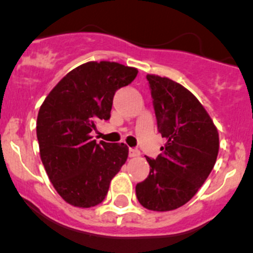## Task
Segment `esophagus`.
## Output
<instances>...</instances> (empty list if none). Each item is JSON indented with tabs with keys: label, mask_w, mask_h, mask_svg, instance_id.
<instances>
[{
	"label": "esophagus",
	"mask_w": 253,
	"mask_h": 253,
	"mask_svg": "<svg viewBox=\"0 0 253 253\" xmlns=\"http://www.w3.org/2000/svg\"><path fill=\"white\" fill-rule=\"evenodd\" d=\"M140 156V151L136 150V148H130L129 150V157L134 158V157H139Z\"/></svg>",
	"instance_id": "1"
}]
</instances>
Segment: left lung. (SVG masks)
Returning <instances> with one entry per match:
<instances>
[{"instance_id": "left-lung-1", "label": "left lung", "mask_w": 253, "mask_h": 253, "mask_svg": "<svg viewBox=\"0 0 253 253\" xmlns=\"http://www.w3.org/2000/svg\"><path fill=\"white\" fill-rule=\"evenodd\" d=\"M158 131L167 140L156 160L146 157L150 174L135 187L141 206L167 212L195 196L212 171L219 134L204 106L186 87L169 78L146 75Z\"/></svg>"}]
</instances>
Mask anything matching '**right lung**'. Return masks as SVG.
Returning <instances> with one entry per match:
<instances>
[{"label":"right lung","mask_w":253,"mask_h":253,"mask_svg":"<svg viewBox=\"0 0 253 253\" xmlns=\"http://www.w3.org/2000/svg\"><path fill=\"white\" fill-rule=\"evenodd\" d=\"M136 74V68L117 62H87L70 70L41 105L36 122L40 157L67 204L82 208L101 204L126 162V145L97 144L90 132L96 122L108 121L116 91Z\"/></svg>","instance_id":"add662e5"}]
</instances>
